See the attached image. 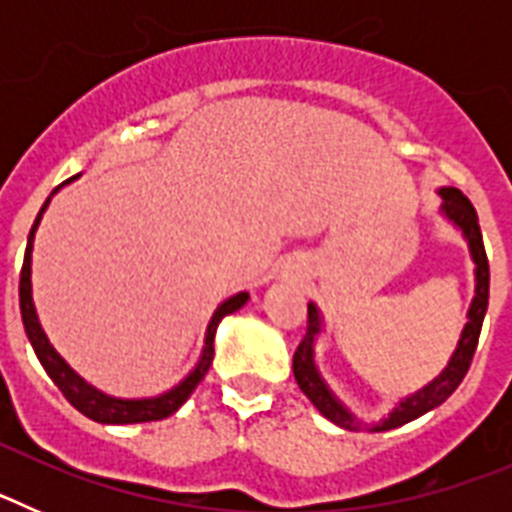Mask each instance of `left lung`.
Masks as SVG:
<instances>
[{"instance_id":"1","label":"left lung","mask_w":512,"mask_h":512,"mask_svg":"<svg viewBox=\"0 0 512 512\" xmlns=\"http://www.w3.org/2000/svg\"><path fill=\"white\" fill-rule=\"evenodd\" d=\"M438 194L443 197L441 215L454 223L461 230V235L467 238L469 253H472L474 261V300L469 305L467 312V325L461 330V338L456 343V351L451 354L449 364L438 374L433 382H428L423 390L413 392V395L402 397L397 402L392 413L387 418H382L379 423L366 425L364 420L356 418L351 410L338 400L330 387L325 384V379L320 377L318 366H315V343H318L320 330H323V318H320V310L315 305H307V333L302 338V343L297 346L295 359H292V372H295L297 384L300 390L305 392L307 400L330 420V423L341 425L346 431H392V428H400V425L410 423V420L420 418L428 410L438 408L441 402L449 400L454 395V390L461 384V379L467 377L469 364L474 359V351H477L479 330H482V320H485L487 312V300H490V264H487L485 243H482V230H479L477 210L472 207V202L464 197L456 187H441Z\"/></svg>"}]
</instances>
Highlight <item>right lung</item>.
Segmentation results:
<instances>
[{"mask_svg":"<svg viewBox=\"0 0 512 512\" xmlns=\"http://www.w3.org/2000/svg\"><path fill=\"white\" fill-rule=\"evenodd\" d=\"M51 197H48L45 205L40 207L38 217H35V223H33V230H30V235H27L25 261H22V271H20L22 325H25V333L27 338H30V343H33L35 356H38V361L43 364L45 372H48V377L53 379V384L63 392V397H66V400H69L79 413L97 420V423L125 425V423H151V420L169 418V415H174L176 410L182 408L184 402L189 400V395L194 392V387L205 379L207 369H210L212 364V356H215L212 341H215L217 325H220V320H223L225 315L241 310V307L246 305L248 292H238V295H233L230 300H225L223 305L217 307L215 315L210 318V325H207L205 330V346H202L200 361H197V366H194L192 372H189L182 382L176 384V387H171V390L164 392V395L140 397V400H122V397L104 395V392H99L97 387L84 382V379H81L79 374H76L74 369L61 359V354H58L56 348L51 346V341H48V336H45V330L40 328L38 312H35V305H33V282H30V274H33V266H30L33 264V241H35V230H38L40 225V217H43Z\"/></svg>","mask_w":512,"mask_h":512,"instance_id":"right-lung-1","label":"right lung"}]
</instances>
